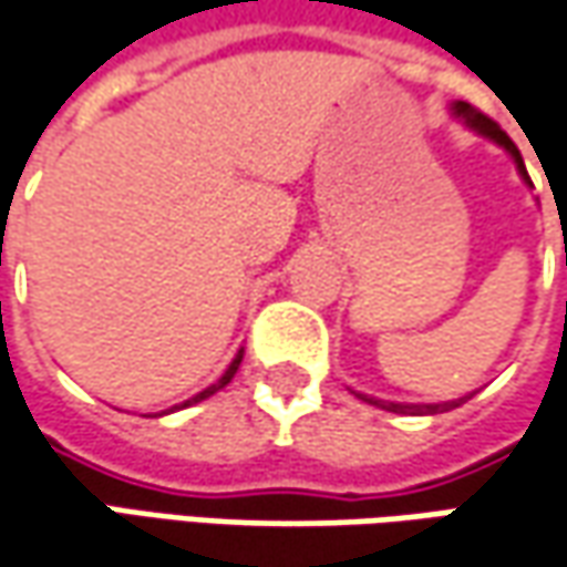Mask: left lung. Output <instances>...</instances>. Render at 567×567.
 <instances>
[{
  "label": "left lung",
  "instance_id": "1",
  "mask_svg": "<svg viewBox=\"0 0 567 567\" xmlns=\"http://www.w3.org/2000/svg\"><path fill=\"white\" fill-rule=\"evenodd\" d=\"M454 113L456 116H463L476 133H482V136H488L492 142H498L502 148H507V152H511V158L517 161L520 177H524L527 184H533V181H529L527 167H524V158H520V152H517V145L511 142V136H507L505 130H502L492 116H485V113L476 111V107H473V104H466V101H456ZM470 396H473V393H470ZM470 396H463V400H451V403H431V406H403V403H383V400H371V396H361V400H368V403H374V406L386 409V412H400V415H422V412H425V415H434V412H447V409L463 406Z\"/></svg>",
  "mask_w": 567,
  "mask_h": 567
}]
</instances>
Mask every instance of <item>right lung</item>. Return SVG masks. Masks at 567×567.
I'll return each instance as SVG.
<instances>
[{
  "mask_svg": "<svg viewBox=\"0 0 567 567\" xmlns=\"http://www.w3.org/2000/svg\"><path fill=\"white\" fill-rule=\"evenodd\" d=\"M240 358H244V352H237L235 361L228 364V371L221 374V381L212 383V386H206V390H203V393H196L193 400H186V403H181V409H184V406H193V403H203V400H209L212 393H218V390H221L225 383H231V378H235V374H237V368H240ZM174 409H177V406H174ZM174 409H167V412H174Z\"/></svg>",
  "mask_w": 567,
  "mask_h": 567,
  "instance_id": "1",
  "label": "right lung"
}]
</instances>
